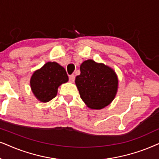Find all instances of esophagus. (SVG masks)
I'll return each instance as SVG.
<instances>
[{
    "label": "esophagus",
    "mask_w": 159,
    "mask_h": 159,
    "mask_svg": "<svg viewBox=\"0 0 159 159\" xmlns=\"http://www.w3.org/2000/svg\"><path fill=\"white\" fill-rule=\"evenodd\" d=\"M69 81L72 82H74V81H75V75H73V74H72V75H70L69 76Z\"/></svg>",
    "instance_id": "1"
}]
</instances>
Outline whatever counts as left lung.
<instances>
[{
  "label": "left lung",
  "mask_w": 159,
  "mask_h": 159,
  "mask_svg": "<svg viewBox=\"0 0 159 159\" xmlns=\"http://www.w3.org/2000/svg\"><path fill=\"white\" fill-rule=\"evenodd\" d=\"M80 70L75 84L82 100L92 109H102L108 105L118 88V78L113 70L92 60L84 61Z\"/></svg>",
  "instance_id": "1"
}]
</instances>
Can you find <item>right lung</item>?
Returning a JSON list of instances; mask_svg holds the SVG:
<instances>
[{
    "label": "right lung",
    "instance_id": "right-lung-1",
    "mask_svg": "<svg viewBox=\"0 0 159 159\" xmlns=\"http://www.w3.org/2000/svg\"><path fill=\"white\" fill-rule=\"evenodd\" d=\"M67 81L68 76L64 67L57 62H48L33 74L30 86L37 99L47 102L57 96L59 86Z\"/></svg>",
    "mask_w": 159,
    "mask_h": 159
}]
</instances>
